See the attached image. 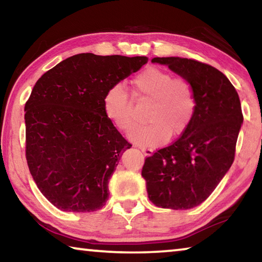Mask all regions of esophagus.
I'll return each mask as SVG.
<instances>
[{"label": "esophagus", "instance_id": "1", "mask_svg": "<svg viewBox=\"0 0 262 262\" xmlns=\"http://www.w3.org/2000/svg\"><path fill=\"white\" fill-rule=\"evenodd\" d=\"M141 151H142L146 156H151L154 154V150L151 148H141Z\"/></svg>", "mask_w": 262, "mask_h": 262}]
</instances>
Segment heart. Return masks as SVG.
Instances as JSON below:
<instances>
[{
	"label": "heart",
	"instance_id": "1",
	"mask_svg": "<svg viewBox=\"0 0 262 262\" xmlns=\"http://www.w3.org/2000/svg\"><path fill=\"white\" fill-rule=\"evenodd\" d=\"M136 97L151 100L146 116L147 124L128 134L133 143L142 148L164 144L170 136H178L188 129L196 112V94L185 79H173L171 73L149 68L132 81ZM103 113L122 132L134 126L133 105L122 86H112L103 97Z\"/></svg>",
	"mask_w": 262,
	"mask_h": 262
}]
</instances>
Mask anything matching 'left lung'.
<instances>
[{
	"mask_svg": "<svg viewBox=\"0 0 262 262\" xmlns=\"http://www.w3.org/2000/svg\"><path fill=\"white\" fill-rule=\"evenodd\" d=\"M151 63L168 66L192 85L196 112L180 139L147 157L142 177L156 206L192 209L212 193L233 163L244 121L240 99L213 66L181 57H156Z\"/></svg>",
	"mask_w": 262,
	"mask_h": 262,
	"instance_id": "1",
	"label": "left lung"
}]
</instances>
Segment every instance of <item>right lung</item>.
Listing matches in <instances>:
<instances>
[{
  "label": "right lung",
  "instance_id": "1",
  "mask_svg": "<svg viewBox=\"0 0 262 262\" xmlns=\"http://www.w3.org/2000/svg\"><path fill=\"white\" fill-rule=\"evenodd\" d=\"M147 57L79 53L45 72L26 103L29 170L37 188L66 212L100 210L122 154L132 147L103 113L112 86Z\"/></svg>",
  "mask_w": 262,
  "mask_h": 262
}]
</instances>
